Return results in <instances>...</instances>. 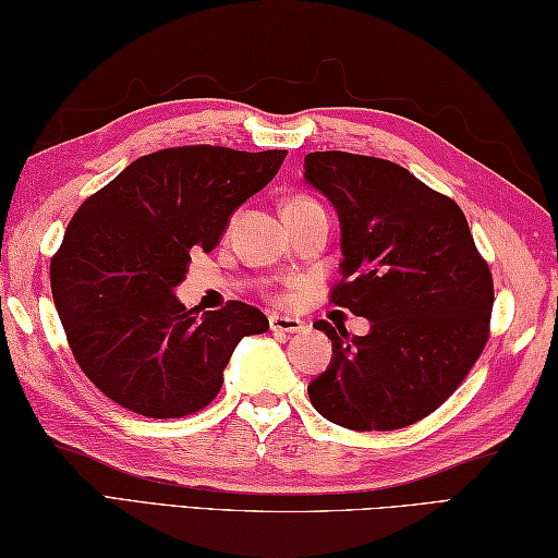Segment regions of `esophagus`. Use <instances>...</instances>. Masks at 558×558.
I'll return each mask as SVG.
<instances>
[{
  "label": "esophagus",
  "mask_w": 558,
  "mask_h": 558,
  "mask_svg": "<svg viewBox=\"0 0 558 558\" xmlns=\"http://www.w3.org/2000/svg\"><path fill=\"white\" fill-rule=\"evenodd\" d=\"M269 328L271 332H301L306 330V323L299 320V318H291V315H279V313H271L269 315Z\"/></svg>",
  "instance_id": "obj_1"
}]
</instances>
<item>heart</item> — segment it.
Instances as JSON below:
<instances>
[{
  "label": "heart",
  "mask_w": 558,
  "mask_h": 558,
  "mask_svg": "<svg viewBox=\"0 0 558 558\" xmlns=\"http://www.w3.org/2000/svg\"><path fill=\"white\" fill-rule=\"evenodd\" d=\"M299 204H315V202H313V198H306V196H296V198H291L287 206H299Z\"/></svg>",
  "instance_id": "1"
}]
</instances>
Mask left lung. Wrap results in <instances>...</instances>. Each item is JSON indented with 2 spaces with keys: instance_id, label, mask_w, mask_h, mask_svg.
Here are the masks:
<instances>
[{
  "instance_id": "left-lung-1",
  "label": "left lung",
  "mask_w": 558,
  "mask_h": 558,
  "mask_svg": "<svg viewBox=\"0 0 558 558\" xmlns=\"http://www.w3.org/2000/svg\"><path fill=\"white\" fill-rule=\"evenodd\" d=\"M303 182L340 220V275L330 301L369 332L313 323L332 342L308 384L315 410L350 429H398L457 391L488 340L493 279L466 216L405 167L340 150L311 153Z\"/></svg>"
}]
</instances>
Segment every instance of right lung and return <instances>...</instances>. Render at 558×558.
I'll list each match as a JSON object with an SVG mask.
<instances>
[{
	"label": "right lung",
	"instance_id": "right-lung-1",
	"mask_svg": "<svg viewBox=\"0 0 558 558\" xmlns=\"http://www.w3.org/2000/svg\"><path fill=\"white\" fill-rule=\"evenodd\" d=\"M287 150L186 145L143 155L89 196L50 262V289L82 372L145 417L196 413L223 386L238 342L267 332L247 303L198 313L177 287L192 252H211Z\"/></svg>",
	"mask_w": 558,
	"mask_h": 558
}]
</instances>
